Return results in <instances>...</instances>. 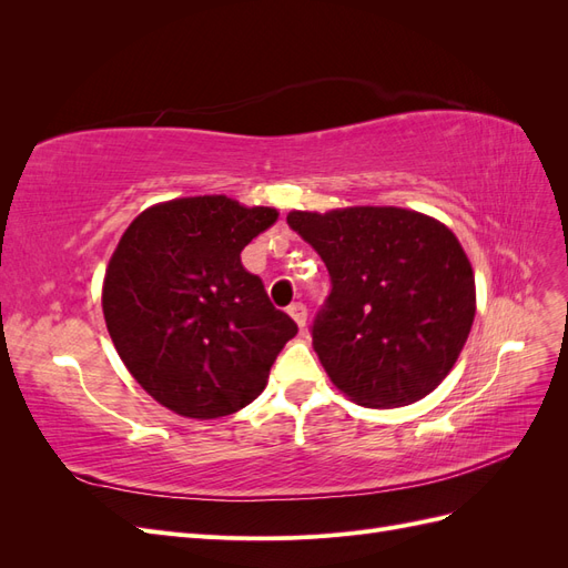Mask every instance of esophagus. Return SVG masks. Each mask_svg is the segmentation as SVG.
Listing matches in <instances>:
<instances>
[{"mask_svg": "<svg viewBox=\"0 0 568 568\" xmlns=\"http://www.w3.org/2000/svg\"><path fill=\"white\" fill-rule=\"evenodd\" d=\"M288 315L294 317V322L303 329L305 320H307V307H305L303 303H291V305H288Z\"/></svg>", "mask_w": 568, "mask_h": 568, "instance_id": "esophagus-1", "label": "esophagus"}]
</instances>
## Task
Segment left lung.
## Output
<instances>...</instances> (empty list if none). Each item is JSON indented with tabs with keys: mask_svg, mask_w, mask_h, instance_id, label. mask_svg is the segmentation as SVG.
<instances>
[{
	"mask_svg": "<svg viewBox=\"0 0 568 568\" xmlns=\"http://www.w3.org/2000/svg\"><path fill=\"white\" fill-rule=\"evenodd\" d=\"M288 227L324 261L332 291L313 346L338 390L365 407L422 400L467 343L474 270L443 222L393 205L291 211Z\"/></svg>",
	"mask_w": 568,
	"mask_h": 568,
	"instance_id": "obj_1",
	"label": "left lung"
}]
</instances>
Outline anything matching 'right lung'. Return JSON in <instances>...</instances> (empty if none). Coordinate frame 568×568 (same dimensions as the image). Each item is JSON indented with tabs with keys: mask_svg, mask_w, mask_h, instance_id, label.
I'll return each mask as SVG.
<instances>
[{
	"mask_svg": "<svg viewBox=\"0 0 568 568\" xmlns=\"http://www.w3.org/2000/svg\"><path fill=\"white\" fill-rule=\"evenodd\" d=\"M227 196L151 205L120 236L104 277V320L130 374L153 400L215 419L263 393L298 326L267 298L242 251L277 220Z\"/></svg>",
	"mask_w": 568,
	"mask_h": 568,
	"instance_id": "1",
	"label": "right lung"
}]
</instances>
